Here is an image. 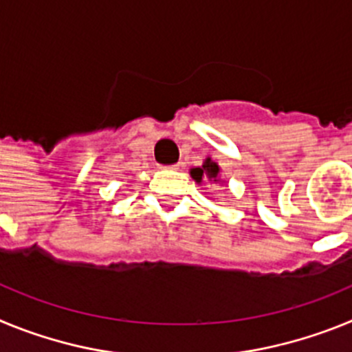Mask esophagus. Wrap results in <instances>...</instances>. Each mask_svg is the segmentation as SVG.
Wrapping results in <instances>:
<instances>
[{
    "instance_id": "34e87169",
    "label": "esophagus",
    "mask_w": 352,
    "mask_h": 352,
    "mask_svg": "<svg viewBox=\"0 0 352 352\" xmlns=\"http://www.w3.org/2000/svg\"><path fill=\"white\" fill-rule=\"evenodd\" d=\"M182 164H174V166H169V167H166V169H170V170H179L182 169Z\"/></svg>"
}]
</instances>
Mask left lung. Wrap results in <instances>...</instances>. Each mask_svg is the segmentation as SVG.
<instances>
[{"instance_id":"obj_1","label":"left lung","mask_w":352,"mask_h":352,"mask_svg":"<svg viewBox=\"0 0 352 352\" xmlns=\"http://www.w3.org/2000/svg\"><path fill=\"white\" fill-rule=\"evenodd\" d=\"M190 176L194 178V182L197 183L203 182L204 178L211 183H220V185L226 183V179L222 178V169H220V166L217 162L211 160V157H208L201 167H192Z\"/></svg>"}]
</instances>
